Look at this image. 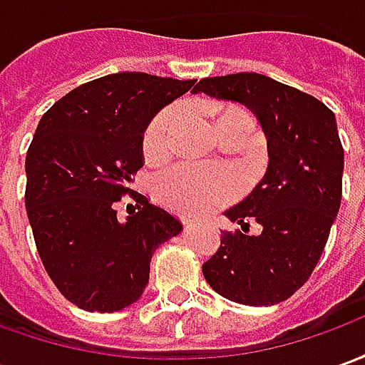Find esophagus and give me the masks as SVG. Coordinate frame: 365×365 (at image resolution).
<instances>
[{"label": "esophagus", "mask_w": 365, "mask_h": 365, "mask_svg": "<svg viewBox=\"0 0 365 365\" xmlns=\"http://www.w3.org/2000/svg\"><path fill=\"white\" fill-rule=\"evenodd\" d=\"M183 222H185V227H195V225H197L193 219H187V221H183Z\"/></svg>", "instance_id": "obj_1"}]
</instances>
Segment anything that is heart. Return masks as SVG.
Wrapping results in <instances>:
<instances>
[{
    "label": "heart",
    "instance_id": "1",
    "mask_svg": "<svg viewBox=\"0 0 365 365\" xmlns=\"http://www.w3.org/2000/svg\"><path fill=\"white\" fill-rule=\"evenodd\" d=\"M182 119L180 107H170L152 120L144 133V152L156 156L172 146V136ZM245 119L250 117L240 109H225L217 120ZM252 123V120H250ZM154 190L158 199L178 213L201 215L213 211L237 195V178L229 172L207 170L193 164H178L156 178Z\"/></svg>",
    "mask_w": 365,
    "mask_h": 365
}]
</instances>
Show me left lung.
<instances>
[{"label":"left lung","mask_w":365,"mask_h":365,"mask_svg":"<svg viewBox=\"0 0 365 365\" xmlns=\"http://www.w3.org/2000/svg\"><path fill=\"white\" fill-rule=\"evenodd\" d=\"M193 93L245 105L268 144L260 183L225 211L242 230H221V246L203 264V275L235 303H282L313 274L340 209L344 150L336 117L313 96L256 72L205 78ZM250 216L262 227L260 235L245 232Z\"/></svg>","instance_id":"8db88e82"}]
</instances>
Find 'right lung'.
Instances as JSON below:
<instances>
[{
	"label": "right lung",
	"instance_id": "1",
	"mask_svg": "<svg viewBox=\"0 0 365 365\" xmlns=\"http://www.w3.org/2000/svg\"><path fill=\"white\" fill-rule=\"evenodd\" d=\"M193 83L143 72L103 76L58 99L36 127L25 160L29 222L44 269L83 311L133 305L152 254L182 232L174 215L144 195H135L138 211L125 221L115 207L133 193L148 123Z\"/></svg>",
	"mask_w": 365,
	"mask_h": 365
}]
</instances>
